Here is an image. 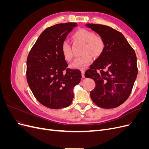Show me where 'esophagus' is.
Returning a JSON list of instances; mask_svg holds the SVG:
<instances>
[{
	"instance_id": "esophagus-1",
	"label": "esophagus",
	"mask_w": 149,
	"mask_h": 149,
	"mask_svg": "<svg viewBox=\"0 0 149 149\" xmlns=\"http://www.w3.org/2000/svg\"><path fill=\"white\" fill-rule=\"evenodd\" d=\"M81 74H82V76L84 78V70H81Z\"/></svg>"
}]
</instances>
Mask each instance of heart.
<instances>
[{
  "label": "heart",
  "mask_w": 149,
  "mask_h": 149,
  "mask_svg": "<svg viewBox=\"0 0 149 149\" xmlns=\"http://www.w3.org/2000/svg\"><path fill=\"white\" fill-rule=\"evenodd\" d=\"M74 38L80 42L84 43L82 53L83 55L78 57L72 63L71 68L83 70L86 68L93 61V56H100L104 48V43L100 36L96 35L93 31L86 29H79L74 34ZM61 52L65 60L70 61L73 58L70 45L65 40L61 45Z\"/></svg>",
  "instance_id": "heart-1"
}]
</instances>
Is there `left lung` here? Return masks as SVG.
Listing matches in <instances>:
<instances>
[{
	"label": "left lung",
	"mask_w": 149,
	"mask_h": 149,
	"mask_svg": "<svg viewBox=\"0 0 149 149\" xmlns=\"http://www.w3.org/2000/svg\"><path fill=\"white\" fill-rule=\"evenodd\" d=\"M85 25L96 32L104 43L102 54L84 74L96 83L90 93L91 100L105 109L118 107L129 97L137 78L136 53L119 31L100 24Z\"/></svg>",
	"instance_id": "left-lung-1"
}]
</instances>
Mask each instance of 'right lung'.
<instances>
[{
    "label": "right lung",
    "mask_w": 149,
    "mask_h": 149,
    "mask_svg": "<svg viewBox=\"0 0 149 149\" xmlns=\"http://www.w3.org/2000/svg\"><path fill=\"white\" fill-rule=\"evenodd\" d=\"M76 23L59 24L40 34L26 60V81L36 99L43 106L58 109L70 106L73 88L81 78L78 70H70L61 45Z\"/></svg>",
    "instance_id": "1"
}]
</instances>
